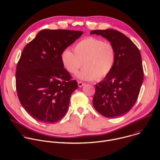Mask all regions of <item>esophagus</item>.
<instances>
[{
    "mask_svg": "<svg viewBox=\"0 0 160 160\" xmlns=\"http://www.w3.org/2000/svg\"><path fill=\"white\" fill-rule=\"evenodd\" d=\"M84 85H85V83L82 82H80V81L78 82V85L79 87H82Z\"/></svg>",
    "mask_w": 160,
    "mask_h": 160,
    "instance_id": "obj_1",
    "label": "esophagus"
}]
</instances>
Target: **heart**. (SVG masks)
Wrapping results in <instances>:
<instances>
[{
  "label": "heart",
  "mask_w": 160,
  "mask_h": 160,
  "mask_svg": "<svg viewBox=\"0 0 160 160\" xmlns=\"http://www.w3.org/2000/svg\"><path fill=\"white\" fill-rule=\"evenodd\" d=\"M70 49H65L62 61L65 69L71 74H76L82 66L78 77L83 80H100L112 72L116 61V50L109 42L89 36L78 42Z\"/></svg>",
  "instance_id": "obj_1"
}]
</instances>
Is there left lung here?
Returning <instances> with one entry per match:
<instances>
[{"mask_svg":"<svg viewBox=\"0 0 160 160\" xmlns=\"http://www.w3.org/2000/svg\"><path fill=\"white\" fill-rule=\"evenodd\" d=\"M90 34L105 38L116 50L112 72L95 85L93 107L105 118L123 116L135 104L143 81L140 51L129 38L117 30H93Z\"/></svg>","mask_w":160,"mask_h":160,"instance_id":"obj_1","label":"left lung"}]
</instances>
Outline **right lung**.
Wrapping results in <instances>:
<instances>
[{
    "instance_id": "1",
    "label": "right lung",
    "mask_w": 160,
    "mask_h": 160,
    "mask_svg": "<svg viewBox=\"0 0 160 160\" xmlns=\"http://www.w3.org/2000/svg\"><path fill=\"white\" fill-rule=\"evenodd\" d=\"M82 34L43 29L22 50L16 72L18 96L28 113L41 122H57L68 111L78 83L64 68L62 54Z\"/></svg>"
}]
</instances>
